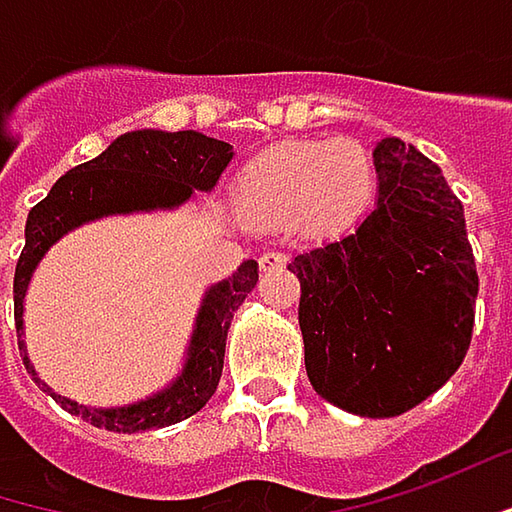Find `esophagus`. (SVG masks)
Listing matches in <instances>:
<instances>
[{"instance_id":"esophagus-1","label":"esophagus","mask_w":512,"mask_h":512,"mask_svg":"<svg viewBox=\"0 0 512 512\" xmlns=\"http://www.w3.org/2000/svg\"><path fill=\"white\" fill-rule=\"evenodd\" d=\"M286 260H289V257H286L284 252H263V255H260V269H263V272H275V269H284Z\"/></svg>"}]
</instances>
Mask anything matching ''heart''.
I'll return each instance as SVG.
<instances>
[{
    "mask_svg": "<svg viewBox=\"0 0 512 512\" xmlns=\"http://www.w3.org/2000/svg\"><path fill=\"white\" fill-rule=\"evenodd\" d=\"M379 194L374 156L339 138L286 141L260 153L237 176V205L246 217L284 226L301 217L316 234L359 226Z\"/></svg>",
    "mask_w": 512,
    "mask_h": 512,
    "instance_id": "b5f03b06",
    "label": "heart"
}]
</instances>
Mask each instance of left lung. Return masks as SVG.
Listing matches in <instances>:
<instances>
[{"label":"left lung","instance_id":"left-lung-1","mask_svg":"<svg viewBox=\"0 0 512 512\" xmlns=\"http://www.w3.org/2000/svg\"><path fill=\"white\" fill-rule=\"evenodd\" d=\"M379 196L362 226L292 257L304 365L318 397L359 417H397L464 362L478 275L461 199L400 138L374 147Z\"/></svg>","mask_w":512,"mask_h":512}]
</instances>
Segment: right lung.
Segmentation results:
<instances>
[{
  "instance_id": "obj_1",
  "label": "right lung",
  "mask_w": 512,
  "mask_h": 512,
  "mask_svg": "<svg viewBox=\"0 0 512 512\" xmlns=\"http://www.w3.org/2000/svg\"><path fill=\"white\" fill-rule=\"evenodd\" d=\"M231 144L220 138H208L196 130H133L118 136L98 159L72 167L66 176L54 182L43 202H37L25 223V249L19 255L14 275V318L19 333V353L25 371L34 376L69 414L83 417L86 423L109 429V432H147L165 429L188 420L211 400L223 376L226 336L237 307L257 284V260H243L226 281L208 286L196 313L194 333L182 374L176 379L130 406L92 408L77 406L75 400L60 397L37 376L25 339H22V313L25 292L34 278V269L46 252L69 231L95 223L115 214H138V211H173L185 205L196 191L208 194L223 170L231 162Z\"/></svg>"
}]
</instances>
